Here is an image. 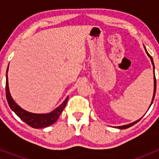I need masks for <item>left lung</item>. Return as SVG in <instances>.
Listing matches in <instances>:
<instances>
[{
    "label": "left lung",
    "mask_w": 159,
    "mask_h": 159,
    "mask_svg": "<svg viewBox=\"0 0 159 159\" xmlns=\"http://www.w3.org/2000/svg\"><path fill=\"white\" fill-rule=\"evenodd\" d=\"M145 50H146V52H147V56H148V57H150V58H151V63H152V64H153V69H154V62H153V59H152V57H151V56H150V54H149V53L147 52V49L145 48ZM154 95H153V99H152V101H151V105H150V107H151V104H152V103H153V101H154V95H155V92H156V79H155V75H154ZM141 119H142V118H141ZM139 119V120H137V121H135V122H133V123H130V124H127V125H124V126H120V127H117V128H119V129H127V128H129V127H132L133 125H134V124H135V123H137L139 121H140V119Z\"/></svg>",
    "instance_id": "obj_1"
}]
</instances>
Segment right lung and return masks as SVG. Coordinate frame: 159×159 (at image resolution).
I'll list each match as a JSON object with an SVG mask.
<instances>
[{"label": "right lung", "instance_id": "obj_1", "mask_svg": "<svg viewBox=\"0 0 159 159\" xmlns=\"http://www.w3.org/2000/svg\"><path fill=\"white\" fill-rule=\"evenodd\" d=\"M8 66L7 68L6 72H8ZM5 91H6V99L8 101V103L10 107V108L15 112L16 116L20 119L23 120L25 123H27L30 127L33 128H44V127H49L52 125L55 122L57 121L58 118L62 113L63 110L67 104V100H68V96L65 99V100L58 107L52 111L50 113L47 114H35L31 113L27 111L22 109L20 107L16 104L15 101L12 99V96L9 92V88H8V75L6 74V85H5Z\"/></svg>", "mask_w": 159, "mask_h": 159}]
</instances>
